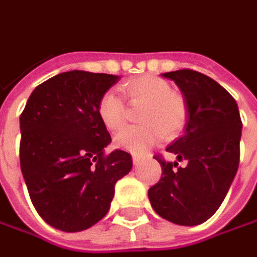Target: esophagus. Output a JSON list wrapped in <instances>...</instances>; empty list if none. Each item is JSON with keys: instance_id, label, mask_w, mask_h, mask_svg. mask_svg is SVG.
Instances as JSON below:
<instances>
[{"instance_id": "1", "label": "esophagus", "mask_w": 257, "mask_h": 257, "mask_svg": "<svg viewBox=\"0 0 257 257\" xmlns=\"http://www.w3.org/2000/svg\"><path fill=\"white\" fill-rule=\"evenodd\" d=\"M140 162H141V157L140 155H133V164L134 165H139Z\"/></svg>"}]
</instances>
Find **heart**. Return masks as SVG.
Instances as JSON below:
<instances>
[{
	"label": "heart",
	"instance_id": "b5f03b06",
	"mask_svg": "<svg viewBox=\"0 0 257 257\" xmlns=\"http://www.w3.org/2000/svg\"><path fill=\"white\" fill-rule=\"evenodd\" d=\"M130 106H140L136 114L139 125L124 127L114 136V146L133 154H143L161 137L173 139L185 130L189 106L185 96L172 91L171 84L157 75H141L120 85ZM96 113L100 123L114 132L123 125L125 106L114 92H105L98 100Z\"/></svg>",
	"mask_w": 257,
	"mask_h": 257
}]
</instances>
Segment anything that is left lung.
Returning <instances> with one entry per match:
<instances>
[{"instance_id":"obj_1","label":"left lung","mask_w":257,"mask_h":257,"mask_svg":"<svg viewBox=\"0 0 257 257\" xmlns=\"http://www.w3.org/2000/svg\"><path fill=\"white\" fill-rule=\"evenodd\" d=\"M162 75L179 86L189 120L185 134L166 148L178 162L155 155L162 175L150 187L148 199L162 218L197 225L220 208L236 175L242 120L235 99L213 78L189 68ZM182 160L186 165L179 167Z\"/></svg>"}]
</instances>
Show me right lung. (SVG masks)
Masks as SVG:
<instances>
[{
	"mask_svg": "<svg viewBox=\"0 0 257 257\" xmlns=\"http://www.w3.org/2000/svg\"><path fill=\"white\" fill-rule=\"evenodd\" d=\"M117 75L63 72L35 88L21 114V171L39 215L65 232L105 217L114 185L132 171L123 150L106 154L110 134L96 113Z\"/></svg>",
	"mask_w": 257,
	"mask_h": 257,
	"instance_id": "1",
	"label": "right lung"
}]
</instances>
